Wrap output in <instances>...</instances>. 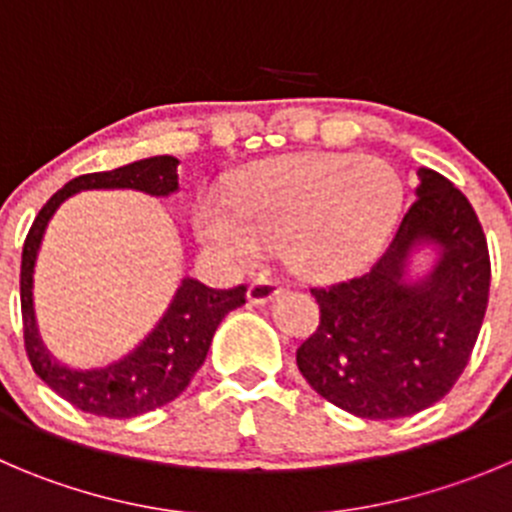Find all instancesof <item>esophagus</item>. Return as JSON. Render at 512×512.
Returning a JSON list of instances; mask_svg holds the SVG:
<instances>
[{
	"mask_svg": "<svg viewBox=\"0 0 512 512\" xmlns=\"http://www.w3.org/2000/svg\"><path fill=\"white\" fill-rule=\"evenodd\" d=\"M278 293H280L278 280L257 278V280H252L250 288H247V300H250L252 305H265V303H270V300L275 298Z\"/></svg>",
	"mask_w": 512,
	"mask_h": 512,
	"instance_id": "obj_1",
	"label": "esophagus"
}]
</instances>
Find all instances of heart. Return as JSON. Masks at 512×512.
Returning <instances> with one entry per match:
<instances>
[{
    "label": "heart",
    "mask_w": 512,
    "mask_h": 512,
    "mask_svg": "<svg viewBox=\"0 0 512 512\" xmlns=\"http://www.w3.org/2000/svg\"><path fill=\"white\" fill-rule=\"evenodd\" d=\"M229 207L204 197L197 229L234 262L285 242L298 272L323 278L369 255L401 202L396 171L376 156L310 154L257 164L229 186Z\"/></svg>",
    "instance_id": "obj_1"
}]
</instances>
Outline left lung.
Instances as JSON below:
<instances>
[{
    "label": "left lung",
    "instance_id": "8db88e82",
    "mask_svg": "<svg viewBox=\"0 0 512 512\" xmlns=\"http://www.w3.org/2000/svg\"><path fill=\"white\" fill-rule=\"evenodd\" d=\"M417 199L389 247L351 280L310 288L321 321L295 351L323 399L361 419L412 417L442 399L465 371L490 295V252L475 209L450 179L419 169ZM434 244L424 281L408 257Z\"/></svg>",
    "mask_w": 512,
    "mask_h": 512
}]
</instances>
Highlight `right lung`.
<instances>
[{
	"instance_id": "1",
	"label": "right lung",
	"mask_w": 512,
	"mask_h": 512,
	"mask_svg": "<svg viewBox=\"0 0 512 512\" xmlns=\"http://www.w3.org/2000/svg\"><path fill=\"white\" fill-rule=\"evenodd\" d=\"M176 166L179 161L174 156H151L121 169L78 176L47 199L27 232L22 247V270H19V303H22L27 358L35 374L55 394L88 414L128 419L154 412L174 401L204 364L209 343L224 315L245 305L247 300L245 285L232 290H212L199 280L184 278L159 326L143 338L136 351L103 369H68L57 364L42 346L35 326V310H32V272H35L42 234L55 209L83 189H138L151 197H169L171 191L179 189Z\"/></svg>"
}]
</instances>
